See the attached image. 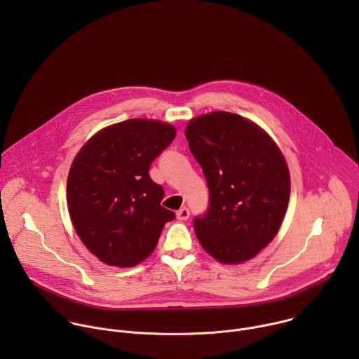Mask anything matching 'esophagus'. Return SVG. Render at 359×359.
I'll return each instance as SVG.
<instances>
[{
    "instance_id": "esophagus-1",
    "label": "esophagus",
    "mask_w": 359,
    "mask_h": 359,
    "mask_svg": "<svg viewBox=\"0 0 359 359\" xmlns=\"http://www.w3.org/2000/svg\"><path fill=\"white\" fill-rule=\"evenodd\" d=\"M176 215H177V219H179V220H187L189 216H190V212H189L187 208H182Z\"/></svg>"
}]
</instances>
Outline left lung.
Returning a JSON list of instances; mask_svg holds the SVG:
<instances>
[{
	"instance_id": "obj_1",
	"label": "left lung",
	"mask_w": 359,
	"mask_h": 359,
	"mask_svg": "<svg viewBox=\"0 0 359 359\" xmlns=\"http://www.w3.org/2000/svg\"><path fill=\"white\" fill-rule=\"evenodd\" d=\"M186 139L209 187V208L193 220L196 236L220 263H243L277 234L290 200L283 153L257 125L230 112L194 118Z\"/></svg>"
}]
</instances>
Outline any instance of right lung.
Returning <instances> with one entry per match:
<instances>
[{"instance_id": "add662e5", "label": "right lung", "mask_w": 359, "mask_h": 359, "mask_svg": "<svg viewBox=\"0 0 359 359\" xmlns=\"http://www.w3.org/2000/svg\"><path fill=\"white\" fill-rule=\"evenodd\" d=\"M175 136L172 125L129 119L97 132L74 159L67 183L71 220L100 262L140 263L176 217L161 204L165 190L149 175Z\"/></svg>"}]
</instances>
